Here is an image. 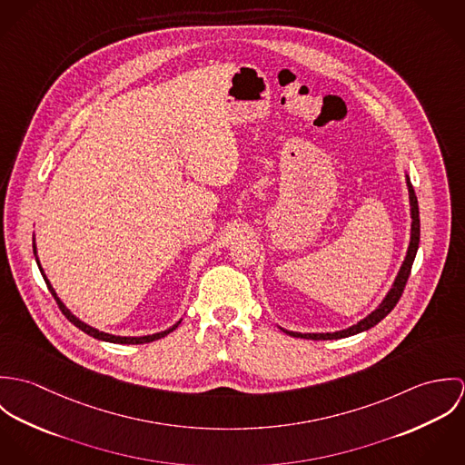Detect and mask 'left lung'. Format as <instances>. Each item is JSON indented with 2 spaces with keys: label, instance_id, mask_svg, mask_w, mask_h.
I'll list each match as a JSON object with an SVG mask.
<instances>
[{
  "label": "left lung",
  "instance_id": "left-lung-1",
  "mask_svg": "<svg viewBox=\"0 0 465 465\" xmlns=\"http://www.w3.org/2000/svg\"><path fill=\"white\" fill-rule=\"evenodd\" d=\"M406 186H408V197H410V216H411V231H410V245H408V251H406V258L402 262V265L399 268L398 277L391 288V292L385 295V299L381 301V304L372 312L369 313L365 319H361L358 324L347 328V330H341V331L334 332H295L288 331V330H282L279 328L281 331L290 334V336H295V338H312V340H338V338H345V336H352V334H358V332L367 331L371 328H374L378 322H381L392 310L394 306L398 304L401 295H402V290L406 286V281L410 277V270L413 265V260H415V254H417V249H419V238H420V220H419V203H417V197H415V192H413V186L406 175Z\"/></svg>",
  "mask_w": 465,
  "mask_h": 465
}]
</instances>
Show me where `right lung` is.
<instances>
[{
	"instance_id": "add662e5",
	"label": "right lung",
	"mask_w": 465,
	"mask_h": 465,
	"mask_svg": "<svg viewBox=\"0 0 465 465\" xmlns=\"http://www.w3.org/2000/svg\"><path fill=\"white\" fill-rule=\"evenodd\" d=\"M34 256H35V262H37V266H39V270H41V273H43V277H45V282H46V286H48V290L52 292V295H54V299L57 301V304H59V308H61V312L64 313V317H66L67 321L73 324V326H76L78 330H82L84 332H87L89 336H93V338H96V340H104V341H111V343H148V341H153V340H159V338H163V336H166L168 332L173 331L179 324H181V321L177 322V324H173L170 330H166V331L161 332H153V334H146V336H116V334H109V332L98 331L96 328H91L89 324H85V322H82L80 319H76L69 310H67L66 306H64V302L57 297V293H55V290H54V286L50 284V281H48V277L45 275V270H43V266L39 263V258H37V251H35V240H34Z\"/></svg>"
}]
</instances>
